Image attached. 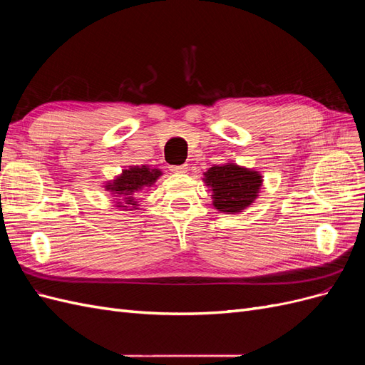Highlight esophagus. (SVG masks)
<instances>
[{"mask_svg": "<svg viewBox=\"0 0 365 365\" xmlns=\"http://www.w3.org/2000/svg\"><path fill=\"white\" fill-rule=\"evenodd\" d=\"M187 168H189V165L187 164H180V165H170V172H173V173H185L187 172Z\"/></svg>", "mask_w": 365, "mask_h": 365, "instance_id": "1", "label": "esophagus"}]
</instances>
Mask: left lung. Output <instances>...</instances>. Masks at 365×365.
Segmentation results:
<instances>
[{
  "mask_svg": "<svg viewBox=\"0 0 365 365\" xmlns=\"http://www.w3.org/2000/svg\"><path fill=\"white\" fill-rule=\"evenodd\" d=\"M205 182L213 189V204L219 212L237 213L256 200L262 178L257 172L225 164L207 170Z\"/></svg>",
  "mask_w": 365,
  "mask_h": 365,
  "instance_id": "left-lung-1",
  "label": "left lung"
}]
</instances>
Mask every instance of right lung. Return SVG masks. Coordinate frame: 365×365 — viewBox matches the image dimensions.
<instances>
[{"label":"right lung","mask_w":365,"mask_h":365,"mask_svg":"<svg viewBox=\"0 0 365 365\" xmlns=\"http://www.w3.org/2000/svg\"><path fill=\"white\" fill-rule=\"evenodd\" d=\"M161 175V172L158 169H149L146 165H135V168H130L129 170H123L120 178H117L113 184H108V190L111 192H117V193H123L126 196H129L132 192L140 190L141 187H148L155 182V180ZM126 201H129L128 204H132V197H126Z\"/></svg>","instance_id":"add662e5"}]
</instances>
